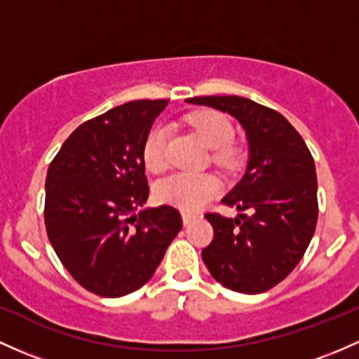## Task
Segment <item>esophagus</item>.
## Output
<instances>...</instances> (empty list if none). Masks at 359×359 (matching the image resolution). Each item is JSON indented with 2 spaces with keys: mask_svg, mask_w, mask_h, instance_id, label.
Returning a JSON list of instances; mask_svg holds the SVG:
<instances>
[{
  "mask_svg": "<svg viewBox=\"0 0 359 359\" xmlns=\"http://www.w3.org/2000/svg\"><path fill=\"white\" fill-rule=\"evenodd\" d=\"M194 218H196V215H192V212H187V211L182 212V222H184V224H189Z\"/></svg>",
  "mask_w": 359,
  "mask_h": 359,
  "instance_id": "34e87169",
  "label": "esophagus"
}]
</instances>
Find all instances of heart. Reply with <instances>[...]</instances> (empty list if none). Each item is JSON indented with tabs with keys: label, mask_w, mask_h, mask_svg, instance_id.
Returning <instances> with one entry per match:
<instances>
[{
	"label": "heart",
	"mask_w": 359,
	"mask_h": 359,
	"mask_svg": "<svg viewBox=\"0 0 359 359\" xmlns=\"http://www.w3.org/2000/svg\"><path fill=\"white\" fill-rule=\"evenodd\" d=\"M189 128L211 148V160L222 168H233L240 161V148L233 143L235 129L230 119L216 110H198L186 117ZM168 128L155 126L148 133L143 144V160L148 170L160 172L167 167ZM222 184L211 173L177 172L161 179L155 187V196L160 203L170 204L184 211H196L215 198Z\"/></svg>",
	"instance_id": "heart-1"
}]
</instances>
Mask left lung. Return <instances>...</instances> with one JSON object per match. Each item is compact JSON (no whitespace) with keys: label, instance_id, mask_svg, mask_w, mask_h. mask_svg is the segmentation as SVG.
<instances>
[{"label":"left lung","instance_id":"left-lung-1","mask_svg":"<svg viewBox=\"0 0 359 359\" xmlns=\"http://www.w3.org/2000/svg\"><path fill=\"white\" fill-rule=\"evenodd\" d=\"M187 102L233 116L245 129L250 151L245 175L223 198V204L250 215L206 212L212 240L203 249V261L224 288L264 293L298 266L315 233L318 201L312 153L285 116L249 98Z\"/></svg>","mask_w":359,"mask_h":359}]
</instances>
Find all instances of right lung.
<instances>
[{
  "instance_id": "obj_1",
  "label": "right lung",
  "mask_w": 359,
  "mask_h": 359,
  "mask_svg": "<svg viewBox=\"0 0 359 359\" xmlns=\"http://www.w3.org/2000/svg\"><path fill=\"white\" fill-rule=\"evenodd\" d=\"M168 100H136L71 133L46 179L47 237L85 290L117 298L147 285L182 228L173 206L147 203L143 144Z\"/></svg>"
}]
</instances>
